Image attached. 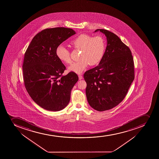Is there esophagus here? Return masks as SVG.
I'll return each mask as SVG.
<instances>
[{
  "label": "esophagus",
  "mask_w": 159,
  "mask_h": 159,
  "mask_svg": "<svg viewBox=\"0 0 159 159\" xmlns=\"http://www.w3.org/2000/svg\"><path fill=\"white\" fill-rule=\"evenodd\" d=\"M79 80H81V79H83V77H82V75H79Z\"/></svg>",
  "instance_id": "obj_1"
}]
</instances>
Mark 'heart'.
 Here are the masks:
<instances>
[{
	"mask_svg": "<svg viewBox=\"0 0 159 159\" xmlns=\"http://www.w3.org/2000/svg\"><path fill=\"white\" fill-rule=\"evenodd\" d=\"M74 47L81 49L78 61L73 63L68 67V70L81 74L89 65L98 64L104 57L106 50L105 40L101 36L93 37L87 34H81L71 40ZM56 55L62 63L69 64L71 62L69 51L63 44H60L56 49Z\"/></svg>",
	"mask_w": 159,
	"mask_h": 159,
	"instance_id": "b5f03b06",
	"label": "heart"
}]
</instances>
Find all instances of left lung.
<instances>
[{"label": "left lung", "instance_id": "8db88e82", "mask_svg": "<svg viewBox=\"0 0 159 159\" xmlns=\"http://www.w3.org/2000/svg\"><path fill=\"white\" fill-rule=\"evenodd\" d=\"M97 32L106 37L105 52L98 65L87 71L84 77L89 104L103 111L116 107L125 97L134 79V61L130 49L115 34L103 29Z\"/></svg>", "mask_w": 159, "mask_h": 159}]
</instances>
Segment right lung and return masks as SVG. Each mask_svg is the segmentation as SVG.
Returning a JSON list of instances; mask_svg holds the SVG:
<instances>
[{
  "instance_id": "1",
  "label": "right lung",
  "mask_w": 159,
  "mask_h": 159,
  "mask_svg": "<svg viewBox=\"0 0 159 159\" xmlns=\"http://www.w3.org/2000/svg\"><path fill=\"white\" fill-rule=\"evenodd\" d=\"M73 30L55 27L37 34L27 48L23 64L25 88L32 99L41 108L58 111L68 105L71 91L78 77L66 69L56 55V49L63 41L75 34Z\"/></svg>"
}]
</instances>
